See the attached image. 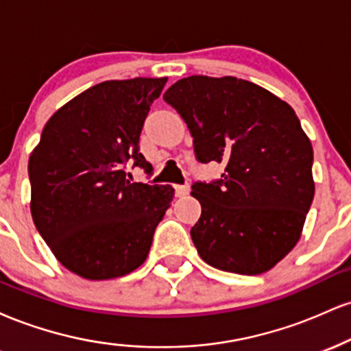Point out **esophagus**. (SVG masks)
Segmentation results:
<instances>
[{"label":"esophagus","mask_w":351,"mask_h":351,"mask_svg":"<svg viewBox=\"0 0 351 351\" xmlns=\"http://www.w3.org/2000/svg\"><path fill=\"white\" fill-rule=\"evenodd\" d=\"M188 191H189V188L186 186V184H175V193H176V196H184V195H188Z\"/></svg>","instance_id":"1"}]
</instances>
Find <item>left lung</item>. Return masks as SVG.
I'll list each match as a JSON object with an SVG mask.
<instances>
[{"instance_id":"left-lung-1","label":"left lung","mask_w":351,"mask_h":351,"mask_svg":"<svg viewBox=\"0 0 351 351\" xmlns=\"http://www.w3.org/2000/svg\"><path fill=\"white\" fill-rule=\"evenodd\" d=\"M163 99L186 122L196 158L224 165L219 181L193 184L199 257L243 276L271 271L299 243L315 193L299 117L267 88L232 75L184 77Z\"/></svg>"}]
</instances>
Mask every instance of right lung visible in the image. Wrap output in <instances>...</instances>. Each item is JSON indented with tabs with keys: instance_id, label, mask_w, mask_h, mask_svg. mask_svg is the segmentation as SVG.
<instances>
[{
	"instance_id": "obj_1",
	"label": "right lung",
	"mask_w": 351,
	"mask_h": 351,
	"mask_svg": "<svg viewBox=\"0 0 351 351\" xmlns=\"http://www.w3.org/2000/svg\"><path fill=\"white\" fill-rule=\"evenodd\" d=\"M167 77L106 80L64 104L31 152V215L67 271L87 280L127 276L145 263L170 208V184L132 183L123 165L152 171L140 134Z\"/></svg>"
}]
</instances>
